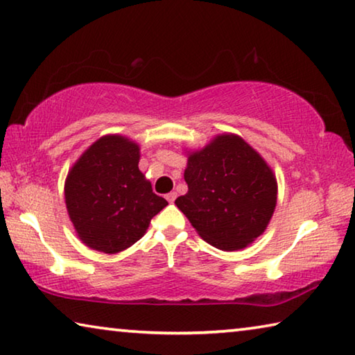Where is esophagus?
Returning <instances> with one entry per match:
<instances>
[{"label":"esophagus","instance_id":"1","mask_svg":"<svg viewBox=\"0 0 355 355\" xmlns=\"http://www.w3.org/2000/svg\"><path fill=\"white\" fill-rule=\"evenodd\" d=\"M175 199H177V192H169V194L166 196V200L169 202V203H172V202H175Z\"/></svg>","mask_w":355,"mask_h":355}]
</instances>
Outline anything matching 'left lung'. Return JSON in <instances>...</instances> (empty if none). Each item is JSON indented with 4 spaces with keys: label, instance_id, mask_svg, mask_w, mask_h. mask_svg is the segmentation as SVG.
<instances>
[{
    "label": "left lung",
    "instance_id": "left-lung-1",
    "mask_svg": "<svg viewBox=\"0 0 355 355\" xmlns=\"http://www.w3.org/2000/svg\"><path fill=\"white\" fill-rule=\"evenodd\" d=\"M188 192L175 200L202 239L241 250L263 235L277 205V180L241 136L222 133L188 152Z\"/></svg>",
    "mask_w": 355,
    "mask_h": 355
}]
</instances>
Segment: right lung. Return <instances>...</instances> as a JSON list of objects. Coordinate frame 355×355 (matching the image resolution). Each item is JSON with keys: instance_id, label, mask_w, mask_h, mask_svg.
<instances>
[{"instance_id": "add662e5", "label": "right lung", "mask_w": 355, "mask_h": 355, "mask_svg": "<svg viewBox=\"0 0 355 355\" xmlns=\"http://www.w3.org/2000/svg\"><path fill=\"white\" fill-rule=\"evenodd\" d=\"M139 144L106 135L84 150L67 173L65 207L78 238L89 249L119 254L146 235L167 205L139 171Z\"/></svg>"}]
</instances>
